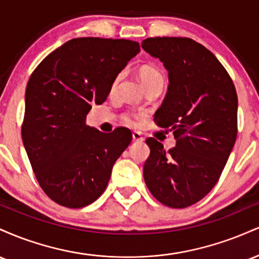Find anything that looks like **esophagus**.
I'll return each instance as SVG.
<instances>
[{
	"label": "esophagus",
	"mask_w": 259,
	"mask_h": 259,
	"mask_svg": "<svg viewBox=\"0 0 259 259\" xmlns=\"http://www.w3.org/2000/svg\"><path fill=\"white\" fill-rule=\"evenodd\" d=\"M133 140L135 142H142V141H144V136H142L139 132H134L133 133Z\"/></svg>",
	"instance_id": "34e87169"
}]
</instances>
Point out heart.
Here are the masks:
<instances>
[{"mask_svg": "<svg viewBox=\"0 0 259 259\" xmlns=\"http://www.w3.org/2000/svg\"><path fill=\"white\" fill-rule=\"evenodd\" d=\"M139 78L141 80L142 85L145 86V89L150 88V86L156 85V84H164L163 74L160 73L156 67H153V65L147 64V65H142V67H140ZM119 80H120V75H118L117 78L114 79V81H113L112 90H114V89L117 88ZM142 117H144V113L129 111V112L123 113V115H121V120H123L125 124H127V125L135 126L138 125V123Z\"/></svg>", "mask_w": 259, "mask_h": 259, "instance_id": "obj_1", "label": "heart"}]
</instances>
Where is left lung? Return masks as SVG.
I'll use <instances>...</instances> for the list:
<instances>
[{
    "mask_svg": "<svg viewBox=\"0 0 259 259\" xmlns=\"http://www.w3.org/2000/svg\"><path fill=\"white\" fill-rule=\"evenodd\" d=\"M141 46L168 70L154 121L177 140L168 152L156 139L146 140L144 179L160 203L185 208L214 187L227 164L237 135L236 90L215 56L192 38L148 37Z\"/></svg>",
    "mask_w": 259,
    "mask_h": 259,
    "instance_id": "8db88e82",
    "label": "left lung"
}]
</instances>
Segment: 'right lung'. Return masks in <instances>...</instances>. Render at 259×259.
Wrapping results in <instances>:
<instances>
[{
  "label": "right lung",
  "instance_id": "1",
  "mask_svg": "<svg viewBox=\"0 0 259 259\" xmlns=\"http://www.w3.org/2000/svg\"><path fill=\"white\" fill-rule=\"evenodd\" d=\"M139 52L132 40L73 38L32 72L22 139L41 189L56 203L81 208L106 190L133 135L126 127L101 133L86 124V115L92 105L105 102L114 79Z\"/></svg>",
  "mask_w": 259,
  "mask_h": 259
}]
</instances>
